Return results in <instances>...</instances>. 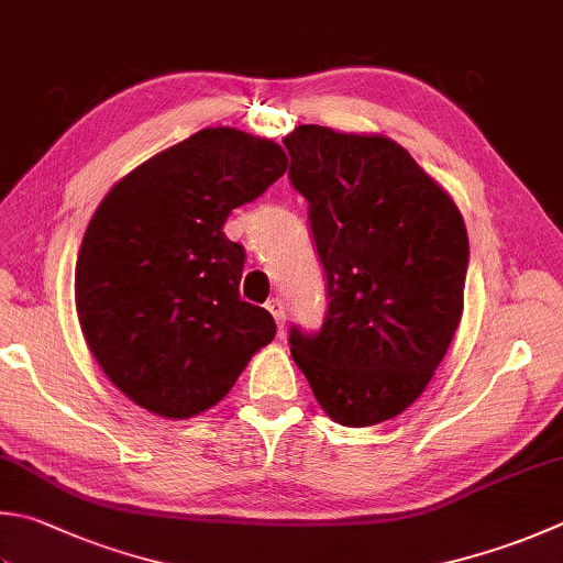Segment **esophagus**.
<instances>
[{
	"mask_svg": "<svg viewBox=\"0 0 563 563\" xmlns=\"http://www.w3.org/2000/svg\"><path fill=\"white\" fill-rule=\"evenodd\" d=\"M267 311L272 313L274 323H277L279 328H284V321H286V313H284V303L279 299H272L267 301Z\"/></svg>",
	"mask_w": 563,
	"mask_h": 563,
	"instance_id": "1",
	"label": "esophagus"
}]
</instances>
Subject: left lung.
I'll list each match as a JSON object with an SVG mask.
<instances>
[{
  "mask_svg": "<svg viewBox=\"0 0 563 563\" xmlns=\"http://www.w3.org/2000/svg\"><path fill=\"white\" fill-rule=\"evenodd\" d=\"M284 146L328 291L321 331L291 328L294 363L343 427L395 419L427 389L461 323V210L382 134L301 124Z\"/></svg>",
  "mask_w": 563,
  "mask_h": 563,
  "instance_id": "8db88e82",
  "label": "left lung"
}]
</instances>
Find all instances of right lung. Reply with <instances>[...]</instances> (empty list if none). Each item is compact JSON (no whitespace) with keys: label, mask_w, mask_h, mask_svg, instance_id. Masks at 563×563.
<instances>
[{"label":"right lung","mask_w":563,"mask_h":563,"mask_svg":"<svg viewBox=\"0 0 563 563\" xmlns=\"http://www.w3.org/2000/svg\"><path fill=\"white\" fill-rule=\"evenodd\" d=\"M284 172L279 144L208 126L102 198L78 254L76 309L90 353L134 405L196 417L272 343V313L240 299L245 247L222 225Z\"/></svg>","instance_id":"1"}]
</instances>
